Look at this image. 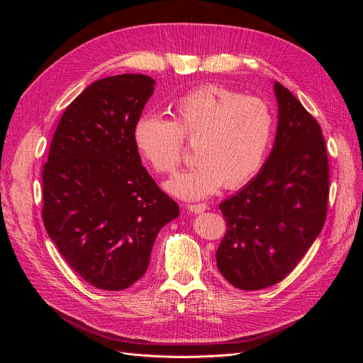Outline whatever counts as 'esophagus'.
Wrapping results in <instances>:
<instances>
[{"label": "esophagus", "instance_id": "1", "mask_svg": "<svg viewBox=\"0 0 363 363\" xmlns=\"http://www.w3.org/2000/svg\"><path fill=\"white\" fill-rule=\"evenodd\" d=\"M188 208L192 213H201L204 211H207V204L204 203H199V204H188Z\"/></svg>", "mask_w": 363, "mask_h": 363}]
</instances>
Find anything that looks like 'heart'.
I'll use <instances>...</instances> for the list:
<instances>
[{
	"label": "heart",
	"instance_id": "heart-1",
	"mask_svg": "<svg viewBox=\"0 0 363 363\" xmlns=\"http://www.w3.org/2000/svg\"><path fill=\"white\" fill-rule=\"evenodd\" d=\"M276 136V118L267 101L221 86H201L172 104V121L138 119L133 142L157 174H171L184 159V143L195 147L191 169L167 183L183 200H200L224 184L238 189L256 177Z\"/></svg>",
	"mask_w": 363,
	"mask_h": 363
}]
</instances>
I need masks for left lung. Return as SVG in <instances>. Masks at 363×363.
Listing matches in <instances>:
<instances>
[{
	"instance_id": "obj_1",
	"label": "left lung",
	"mask_w": 363,
	"mask_h": 363,
	"mask_svg": "<svg viewBox=\"0 0 363 363\" xmlns=\"http://www.w3.org/2000/svg\"><path fill=\"white\" fill-rule=\"evenodd\" d=\"M279 125L260 172L219 208L227 232L216 250L223 277L242 291L281 281L320 235L327 216L328 159L318 121L274 83Z\"/></svg>"
}]
</instances>
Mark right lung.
Wrapping results in <instances>:
<instances>
[{"instance_id": "obj_1", "label": "right lung", "mask_w": 363, "mask_h": 363, "mask_svg": "<svg viewBox=\"0 0 363 363\" xmlns=\"http://www.w3.org/2000/svg\"><path fill=\"white\" fill-rule=\"evenodd\" d=\"M155 80H96L63 112L43 164L42 218L68 265L92 286L121 291L144 276L179 204L142 167L133 128Z\"/></svg>"}]
</instances>
